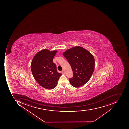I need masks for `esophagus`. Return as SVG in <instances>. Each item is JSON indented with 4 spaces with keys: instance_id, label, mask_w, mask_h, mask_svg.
I'll use <instances>...</instances> for the list:
<instances>
[{
    "instance_id": "obj_1",
    "label": "esophagus",
    "mask_w": 129,
    "mask_h": 129,
    "mask_svg": "<svg viewBox=\"0 0 129 129\" xmlns=\"http://www.w3.org/2000/svg\"><path fill=\"white\" fill-rule=\"evenodd\" d=\"M61 73L62 74H65V72H64V71H61Z\"/></svg>"
}]
</instances>
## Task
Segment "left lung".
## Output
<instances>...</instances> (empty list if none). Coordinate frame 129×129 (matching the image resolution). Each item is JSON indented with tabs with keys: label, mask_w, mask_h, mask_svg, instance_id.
Listing matches in <instances>:
<instances>
[{
	"label": "left lung",
	"mask_w": 129,
	"mask_h": 129,
	"mask_svg": "<svg viewBox=\"0 0 129 129\" xmlns=\"http://www.w3.org/2000/svg\"><path fill=\"white\" fill-rule=\"evenodd\" d=\"M63 55L68 60L73 73L69 78L73 86L79 87L85 84L92 76L94 69V58L89 51L81 46L68 49Z\"/></svg>",
	"instance_id": "left-lung-1"
}]
</instances>
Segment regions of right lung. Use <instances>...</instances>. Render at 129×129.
Here are the masks:
<instances>
[{
    "label": "right lung",
    "mask_w": 129,
    "mask_h": 129,
    "mask_svg": "<svg viewBox=\"0 0 129 129\" xmlns=\"http://www.w3.org/2000/svg\"><path fill=\"white\" fill-rule=\"evenodd\" d=\"M57 51L41 50L36 54L31 62V72L34 78L46 89L54 88L61 75L57 71L56 66L53 62Z\"/></svg>",
    "instance_id": "right-lung-1"
}]
</instances>
